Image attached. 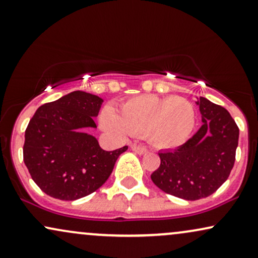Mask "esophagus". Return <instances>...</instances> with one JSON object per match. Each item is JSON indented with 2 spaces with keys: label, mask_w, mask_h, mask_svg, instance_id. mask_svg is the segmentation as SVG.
Segmentation results:
<instances>
[{
  "label": "esophagus",
  "mask_w": 258,
  "mask_h": 258,
  "mask_svg": "<svg viewBox=\"0 0 258 258\" xmlns=\"http://www.w3.org/2000/svg\"><path fill=\"white\" fill-rule=\"evenodd\" d=\"M132 149L134 152H136L138 154H145L147 153V148L145 147V146H140V145H133L132 146Z\"/></svg>",
  "instance_id": "esophagus-1"
}]
</instances>
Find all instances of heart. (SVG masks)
Instances as JSON below:
<instances>
[{"mask_svg": "<svg viewBox=\"0 0 258 258\" xmlns=\"http://www.w3.org/2000/svg\"><path fill=\"white\" fill-rule=\"evenodd\" d=\"M195 122L194 105L185 98L154 94L130 98L120 104L119 112L112 106H105L100 113L101 125L111 134L118 138L142 134L160 148L184 144Z\"/></svg>", "mask_w": 258, "mask_h": 258, "instance_id": "b5f03b06", "label": "heart"}]
</instances>
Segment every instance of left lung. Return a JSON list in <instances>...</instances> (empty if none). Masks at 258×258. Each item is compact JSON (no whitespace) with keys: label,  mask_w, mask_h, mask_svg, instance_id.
Wrapping results in <instances>:
<instances>
[{"label":"left lung","mask_w":258,"mask_h":258,"mask_svg":"<svg viewBox=\"0 0 258 258\" xmlns=\"http://www.w3.org/2000/svg\"><path fill=\"white\" fill-rule=\"evenodd\" d=\"M202 125L185 144L159 152L160 166L152 173L159 189L187 201L212 195L233 168L239 129L225 107L200 97Z\"/></svg>","instance_id":"1"}]
</instances>
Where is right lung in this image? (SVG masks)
Listing matches in <instances>:
<instances>
[{
    "label": "right lung",
    "instance_id": "1",
    "mask_svg": "<svg viewBox=\"0 0 258 258\" xmlns=\"http://www.w3.org/2000/svg\"><path fill=\"white\" fill-rule=\"evenodd\" d=\"M98 95L74 91L41 105L25 132L24 161L32 179L46 195L74 201L98 190L128 146L104 151L93 135L103 104Z\"/></svg>",
    "mask_w": 258,
    "mask_h": 258
}]
</instances>
